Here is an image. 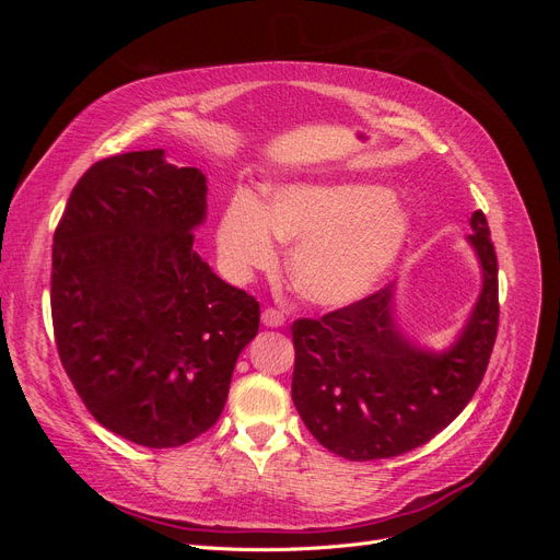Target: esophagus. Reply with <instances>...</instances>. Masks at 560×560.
I'll return each mask as SVG.
<instances>
[{
	"instance_id": "obj_1",
	"label": "esophagus",
	"mask_w": 560,
	"mask_h": 560,
	"mask_svg": "<svg viewBox=\"0 0 560 560\" xmlns=\"http://www.w3.org/2000/svg\"><path fill=\"white\" fill-rule=\"evenodd\" d=\"M261 322H264L266 327H282L284 325V315L280 311H276V308H266L261 313Z\"/></svg>"
}]
</instances>
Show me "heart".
Masks as SVG:
<instances>
[{
    "label": "heart",
    "mask_w": 560,
    "mask_h": 560,
    "mask_svg": "<svg viewBox=\"0 0 560 560\" xmlns=\"http://www.w3.org/2000/svg\"><path fill=\"white\" fill-rule=\"evenodd\" d=\"M411 210L395 194L358 182H292L264 202L235 191L217 231L219 259L233 280L270 268L278 241L294 243L290 276L303 299L341 308L383 280L409 238Z\"/></svg>",
    "instance_id": "b5f03b06"
}]
</instances>
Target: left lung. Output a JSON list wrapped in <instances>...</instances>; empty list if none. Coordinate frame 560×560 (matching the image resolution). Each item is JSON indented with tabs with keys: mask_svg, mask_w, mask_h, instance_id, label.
<instances>
[{
	"mask_svg": "<svg viewBox=\"0 0 560 560\" xmlns=\"http://www.w3.org/2000/svg\"><path fill=\"white\" fill-rule=\"evenodd\" d=\"M483 284L457 341L432 352L413 346L397 322L395 287L319 319L292 325V399L317 442L346 460L409 453L442 432L477 393L498 336V257L486 214L469 219Z\"/></svg>",
	"mask_w": 560,
	"mask_h": 560,
	"instance_id": "1",
	"label": "left lung"
}]
</instances>
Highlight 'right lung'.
<instances>
[{
	"label": "right lung",
	"mask_w": 560,
	"mask_h": 560,
	"mask_svg": "<svg viewBox=\"0 0 560 560\" xmlns=\"http://www.w3.org/2000/svg\"><path fill=\"white\" fill-rule=\"evenodd\" d=\"M198 167L163 149L91 165L54 235L50 315L60 362L91 416L147 448H175L222 416L259 301L200 259Z\"/></svg>",
	"instance_id": "add662e5"
}]
</instances>
